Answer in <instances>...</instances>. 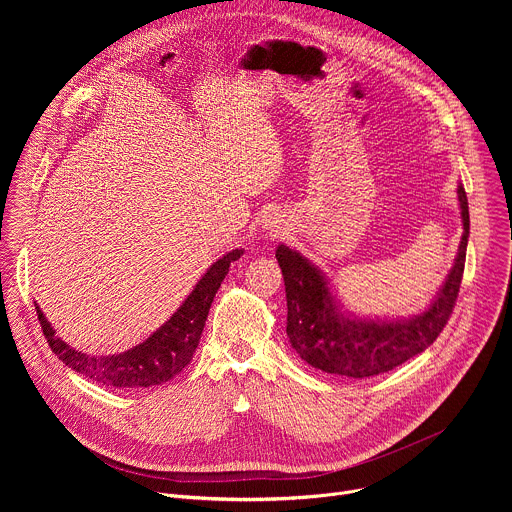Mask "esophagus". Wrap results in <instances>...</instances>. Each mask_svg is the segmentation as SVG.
Wrapping results in <instances>:
<instances>
[{
  "label": "esophagus",
  "mask_w": 512,
  "mask_h": 512,
  "mask_svg": "<svg viewBox=\"0 0 512 512\" xmlns=\"http://www.w3.org/2000/svg\"><path fill=\"white\" fill-rule=\"evenodd\" d=\"M267 229H269V233H271V237H279V235H281V233H283V231H281V227H279V225H277V223H271V225H269V227H267Z\"/></svg>",
  "instance_id": "esophagus-1"
}]
</instances>
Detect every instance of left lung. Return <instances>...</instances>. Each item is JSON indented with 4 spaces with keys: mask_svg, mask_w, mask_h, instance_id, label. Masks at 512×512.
I'll use <instances>...</instances> for the list:
<instances>
[{
    "mask_svg": "<svg viewBox=\"0 0 512 512\" xmlns=\"http://www.w3.org/2000/svg\"><path fill=\"white\" fill-rule=\"evenodd\" d=\"M458 202L464 233L454 265L431 304L409 318H364L344 310L320 267L300 251L277 245L287 298L285 332L300 358L330 375L367 379L399 367L433 344L452 316L466 263L470 212L462 184Z\"/></svg>",
    "mask_w": 512,
    "mask_h": 512,
    "instance_id": "obj_1",
    "label": "left lung"
}]
</instances>
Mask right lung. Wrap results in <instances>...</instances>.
Instances as JSON below:
<instances>
[{
	"label": "right lung",
	"mask_w": 512,
	"mask_h": 512,
	"mask_svg": "<svg viewBox=\"0 0 512 512\" xmlns=\"http://www.w3.org/2000/svg\"><path fill=\"white\" fill-rule=\"evenodd\" d=\"M243 249H233L214 261L190 291L182 306L148 340L109 356H93L75 350L56 336L52 324L36 304L42 332L52 352L75 373L115 389H143L164 385L184 371L200 342L210 304L221 287L233 261L241 259Z\"/></svg>",
	"instance_id": "obj_1"
}]
</instances>
